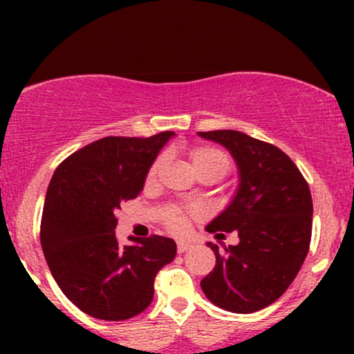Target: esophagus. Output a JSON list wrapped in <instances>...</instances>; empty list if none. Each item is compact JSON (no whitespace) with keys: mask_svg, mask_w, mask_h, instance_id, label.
Segmentation results:
<instances>
[{"mask_svg":"<svg viewBox=\"0 0 354 354\" xmlns=\"http://www.w3.org/2000/svg\"><path fill=\"white\" fill-rule=\"evenodd\" d=\"M191 248L189 243H185V241H178V253H185V251H188Z\"/></svg>","mask_w":354,"mask_h":354,"instance_id":"34e87169","label":"esophagus"}]
</instances>
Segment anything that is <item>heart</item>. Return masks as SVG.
I'll return each instance as SVG.
<instances>
[{"instance_id": "b5f03b06", "label": "heart", "mask_w": 354, "mask_h": 354, "mask_svg": "<svg viewBox=\"0 0 354 354\" xmlns=\"http://www.w3.org/2000/svg\"><path fill=\"white\" fill-rule=\"evenodd\" d=\"M165 158H158L148 173V181L156 180ZM189 165L198 178H213L214 181L221 180L230 171V158L213 146H196L189 151ZM189 214H196V211L171 209L166 214V226L176 234H183L188 230Z\"/></svg>"}]
</instances>
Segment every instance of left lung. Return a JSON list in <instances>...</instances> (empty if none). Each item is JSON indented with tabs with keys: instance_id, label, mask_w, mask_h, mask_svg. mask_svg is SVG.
I'll return each mask as SVG.
<instances>
[{
	"instance_id": "1",
	"label": "left lung",
	"mask_w": 354,
	"mask_h": 354,
	"mask_svg": "<svg viewBox=\"0 0 354 354\" xmlns=\"http://www.w3.org/2000/svg\"><path fill=\"white\" fill-rule=\"evenodd\" d=\"M225 146L238 168L233 200L206 226L208 233L236 231L239 243L216 256L201 290L216 306L231 313H254L270 306L298 274L311 241L310 186L288 154L276 146L234 129L200 131Z\"/></svg>"
}]
</instances>
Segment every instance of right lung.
<instances>
[{
  "label": "right lung",
  "instance_id": "1",
  "mask_svg": "<svg viewBox=\"0 0 354 354\" xmlns=\"http://www.w3.org/2000/svg\"><path fill=\"white\" fill-rule=\"evenodd\" d=\"M108 136L56 168L44 200L41 248L64 296L86 315L121 321L143 313L154 278L176 256L171 238L153 234L120 246L115 213L143 191L158 153L173 138Z\"/></svg>",
  "mask_w": 354,
  "mask_h": 354
}]
</instances>
